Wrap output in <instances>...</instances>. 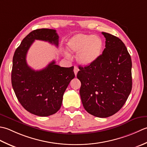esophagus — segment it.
<instances>
[{"instance_id":"1","label":"esophagus","mask_w":147,"mask_h":147,"mask_svg":"<svg viewBox=\"0 0 147 147\" xmlns=\"http://www.w3.org/2000/svg\"><path fill=\"white\" fill-rule=\"evenodd\" d=\"M79 68H78V67H76V66H75L74 71V74H75V75H76V76H77V73H78V71H79Z\"/></svg>"}]
</instances>
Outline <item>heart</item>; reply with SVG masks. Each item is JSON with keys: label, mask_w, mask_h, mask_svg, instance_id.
I'll return each instance as SVG.
<instances>
[{"label": "heart", "mask_w": 147, "mask_h": 147, "mask_svg": "<svg viewBox=\"0 0 147 147\" xmlns=\"http://www.w3.org/2000/svg\"><path fill=\"white\" fill-rule=\"evenodd\" d=\"M103 42L98 35L78 34L67 42V49L71 53H77V60L80 65L88 66L101 55Z\"/></svg>", "instance_id": "b5f03b06"}]
</instances>
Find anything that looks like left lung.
I'll use <instances>...</instances> for the list:
<instances>
[{
	"mask_svg": "<svg viewBox=\"0 0 147 147\" xmlns=\"http://www.w3.org/2000/svg\"><path fill=\"white\" fill-rule=\"evenodd\" d=\"M106 38L102 55L91 65L79 66L77 77L81 82L83 107L90 114L106 118L123 107L132 89V61L125 44L112 34Z\"/></svg>",
	"mask_w": 147,
	"mask_h": 147,
	"instance_id": "8db88e82",
	"label": "left lung"
}]
</instances>
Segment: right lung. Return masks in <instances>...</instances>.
I'll return each instance as SVG.
<instances>
[{"instance_id": "add662e5", "label": "right lung", "mask_w": 147, "mask_h": 147, "mask_svg": "<svg viewBox=\"0 0 147 147\" xmlns=\"http://www.w3.org/2000/svg\"><path fill=\"white\" fill-rule=\"evenodd\" d=\"M35 40L58 47L59 36L55 30L48 28L35 30L26 35L14 54L11 83L24 109L35 115L47 117L60 109L64 92L75 77L74 67H61L53 61L42 70H33L26 57Z\"/></svg>"}]
</instances>
